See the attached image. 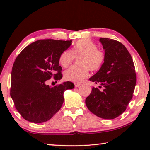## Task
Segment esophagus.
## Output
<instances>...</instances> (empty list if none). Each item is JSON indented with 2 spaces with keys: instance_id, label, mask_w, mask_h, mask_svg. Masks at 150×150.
I'll return each instance as SVG.
<instances>
[{
  "instance_id": "obj_1",
  "label": "esophagus",
  "mask_w": 150,
  "mask_h": 150,
  "mask_svg": "<svg viewBox=\"0 0 150 150\" xmlns=\"http://www.w3.org/2000/svg\"><path fill=\"white\" fill-rule=\"evenodd\" d=\"M74 85H75V87L77 88L81 85V83H79V82H74Z\"/></svg>"
}]
</instances>
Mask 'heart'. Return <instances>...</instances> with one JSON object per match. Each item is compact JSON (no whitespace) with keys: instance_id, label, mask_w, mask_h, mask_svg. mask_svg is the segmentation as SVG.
<instances>
[{"instance_id":"1","label":"heart","mask_w":150,"mask_h":150,"mask_svg":"<svg viewBox=\"0 0 150 150\" xmlns=\"http://www.w3.org/2000/svg\"><path fill=\"white\" fill-rule=\"evenodd\" d=\"M79 57V64L71 66L64 73L66 79L73 82H82L88 77L90 69L97 71L105 61V53L97 48V44L90 39L79 40L72 50H64L60 55L59 61L64 68H67Z\"/></svg>"}]
</instances>
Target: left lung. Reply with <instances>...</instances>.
I'll return each instance as SVG.
<instances>
[{
	"instance_id": "left-lung-1",
	"label": "left lung",
	"mask_w": 150,
	"mask_h": 150,
	"mask_svg": "<svg viewBox=\"0 0 150 150\" xmlns=\"http://www.w3.org/2000/svg\"><path fill=\"white\" fill-rule=\"evenodd\" d=\"M99 40L105 52V61L90 81L100 84L103 90L93 87L86 98V105L97 117L113 119L126 110L133 97L136 85L135 66L122 43L108 38Z\"/></svg>"
}]
</instances>
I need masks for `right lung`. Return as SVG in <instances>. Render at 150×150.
I'll use <instances>...</instances> for the list:
<instances>
[{"label":"right lung","instance_id":"1","mask_svg":"<svg viewBox=\"0 0 150 150\" xmlns=\"http://www.w3.org/2000/svg\"><path fill=\"white\" fill-rule=\"evenodd\" d=\"M71 40H39L17 57L11 71L10 95L16 109L29 122L42 123L50 119L64 103V92L74 88L68 81L51 88V78L60 80L62 68L59 59Z\"/></svg>","mask_w":150,"mask_h":150}]
</instances>
